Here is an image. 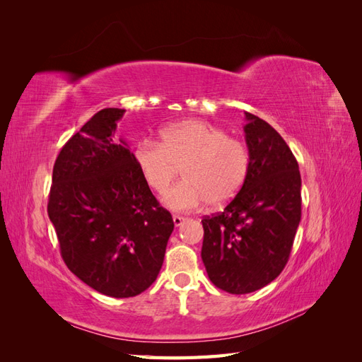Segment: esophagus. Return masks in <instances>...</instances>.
<instances>
[{
  "label": "esophagus",
  "mask_w": 362,
  "mask_h": 362,
  "mask_svg": "<svg viewBox=\"0 0 362 362\" xmlns=\"http://www.w3.org/2000/svg\"><path fill=\"white\" fill-rule=\"evenodd\" d=\"M172 218H173L175 226H181V225L185 222V217H182V216H177V214H175Z\"/></svg>",
  "instance_id": "34e87169"
}]
</instances>
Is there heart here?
I'll use <instances>...</instances> for the list:
<instances>
[{"instance_id":"b5f03b06","label":"heart","mask_w":362,"mask_h":362,"mask_svg":"<svg viewBox=\"0 0 362 362\" xmlns=\"http://www.w3.org/2000/svg\"><path fill=\"white\" fill-rule=\"evenodd\" d=\"M139 172L149 187L161 193L178 177L184 180L163 196L175 211L196 210L205 202L223 205L242 190L250 169L245 141L204 120H184L161 131V144L140 140L134 149Z\"/></svg>"}]
</instances>
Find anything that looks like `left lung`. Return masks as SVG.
Instances as JSON below:
<instances>
[{
	"mask_svg": "<svg viewBox=\"0 0 362 362\" xmlns=\"http://www.w3.org/2000/svg\"><path fill=\"white\" fill-rule=\"evenodd\" d=\"M247 178L222 213L202 218L201 257L217 288L246 294L286 267L300 222V172L291 149L266 120L245 113Z\"/></svg>",
	"mask_w": 362,
	"mask_h": 362,
	"instance_id": "8db88e82",
	"label": "left lung"
}]
</instances>
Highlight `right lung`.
<instances>
[{
    "mask_svg": "<svg viewBox=\"0 0 362 362\" xmlns=\"http://www.w3.org/2000/svg\"><path fill=\"white\" fill-rule=\"evenodd\" d=\"M124 108L90 117L54 163L48 216L64 264L110 298H133L158 276L173 221L115 137Z\"/></svg>",
    "mask_w": 362,
    "mask_h": 362,
    "instance_id": "right-lung-1",
    "label": "right lung"
}]
</instances>
